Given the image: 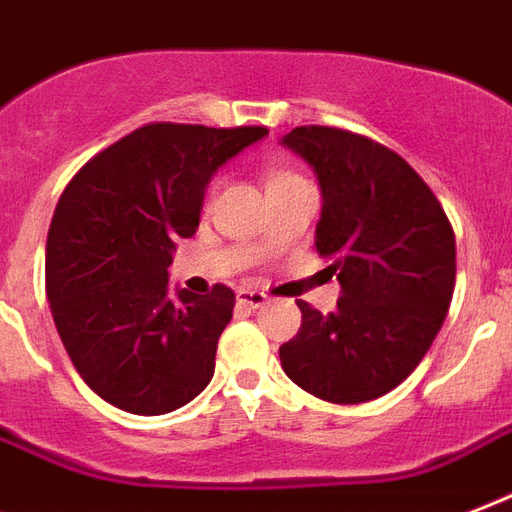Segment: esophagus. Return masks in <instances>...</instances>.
Segmentation results:
<instances>
[{"mask_svg": "<svg viewBox=\"0 0 512 512\" xmlns=\"http://www.w3.org/2000/svg\"><path fill=\"white\" fill-rule=\"evenodd\" d=\"M237 301H240L243 307H248V310H259V307L267 304V293L253 291V288H240V291H237Z\"/></svg>", "mask_w": 512, "mask_h": 512, "instance_id": "obj_1", "label": "esophagus"}]
</instances>
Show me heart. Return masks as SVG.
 <instances>
[{
	"mask_svg": "<svg viewBox=\"0 0 512 512\" xmlns=\"http://www.w3.org/2000/svg\"><path fill=\"white\" fill-rule=\"evenodd\" d=\"M285 178H296V176H291V173H275V176H272V181H269V184H275V181H285Z\"/></svg>",
	"mask_w": 512,
	"mask_h": 512,
	"instance_id": "obj_1",
	"label": "heart"
}]
</instances>
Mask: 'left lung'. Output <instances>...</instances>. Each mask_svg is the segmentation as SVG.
<instances>
[{"label":"left lung","instance_id":"1","mask_svg":"<svg viewBox=\"0 0 512 512\" xmlns=\"http://www.w3.org/2000/svg\"><path fill=\"white\" fill-rule=\"evenodd\" d=\"M280 144L315 170V248L342 285L328 315L296 301L301 328L280 347V366L315 398L366 403L398 387L441 331L457 275L454 229L417 170L371 138L310 125Z\"/></svg>","mask_w":512,"mask_h":512}]
</instances>
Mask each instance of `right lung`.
Returning a JSON list of instances; mask_svg holds the SVG:
<instances>
[{"mask_svg":"<svg viewBox=\"0 0 512 512\" xmlns=\"http://www.w3.org/2000/svg\"><path fill=\"white\" fill-rule=\"evenodd\" d=\"M267 128L154 122L95 154L47 232V299L71 363L106 403L157 417L211 382L235 293L170 291L178 237L200 227L213 173Z\"/></svg>","mask_w":512,"mask_h":512,"instance_id":"obj_1","label":"right lung"}]
</instances>
